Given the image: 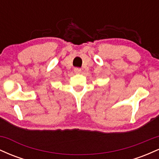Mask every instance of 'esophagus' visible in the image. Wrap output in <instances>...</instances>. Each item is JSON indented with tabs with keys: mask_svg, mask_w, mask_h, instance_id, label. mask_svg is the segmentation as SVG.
Returning <instances> with one entry per match:
<instances>
[{
	"mask_svg": "<svg viewBox=\"0 0 159 159\" xmlns=\"http://www.w3.org/2000/svg\"><path fill=\"white\" fill-rule=\"evenodd\" d=\"M74 72H75V73H80V72H81V69L80 68H78V67H76V68L74 69Z\"/></svg>",
	"mask_w": 159,
	"mask_h": 159,
	"instance_id": "1",
	"label": "esophagus"
}]
</instances>
